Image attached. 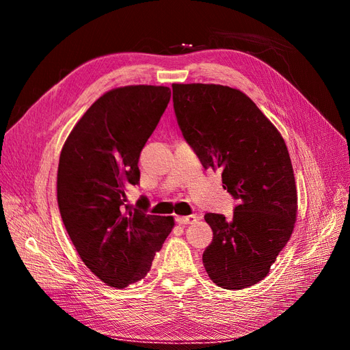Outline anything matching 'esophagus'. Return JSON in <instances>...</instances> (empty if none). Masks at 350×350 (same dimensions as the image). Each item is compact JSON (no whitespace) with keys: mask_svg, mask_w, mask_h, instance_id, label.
Listing matches in <instances>:
<instances>
[{"mask_svg":"<svg viewBox=\"0 0 350 350\" xmlns=\"http://www.w3.org/2000/svg\"><path fill=\"white\" fill-rule=\"evenodd\" d=\"M177 224L180 225H187V224H193L196 222V215H187V217H177L176 218Z\"/></svg>","mask_w":350,"mask_h":350,"instance_id":"obj_1","label":"esophagus"}]
</instances>
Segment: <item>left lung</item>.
Returning <instances> with one entry per match:
<instances>
[{
  "mask_svg": "<svg viewBox=\"0 0 350 350\" xmlns=\"http://www.w3.org/2000/svg\"><path fill=\"white\" fill-rule=\"evenodd\" d=\"M183 138L204 168L222 172L239 200L231 219L206 213L213 239L202 262L224 289L256 285L276 260L297 219L295 177L284 138L250 97L217 84H173Z\"/></svg>",
  "mask_w": 350,
  "mask_h": 350,
  "instance_id": "1",
  "label": "left lung"
}]
</instances>
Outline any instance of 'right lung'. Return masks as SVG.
Returning a JSON list of instances; mask_svg holds the SVG:
<instances>
[{
  "mask_svg": "<svg viewBox=\"0 0 350 350\" xmlns=\"http://www.w3.org/2000/svg\"><path fill=\"white\" fill-rule=\"evenodd\" d=\"M170 96L163 85L110 90L78 120L61 151L56 189L66 232L84 265L113 288L144 279L174 227L173 217L125 204V186L139 183L141 151Z\"/></svg>",
  "mask_w": 350,
  "mask_h": 350,
  "instance_id": "add662e5",
  "label": "right lung"
}]
</instances>
